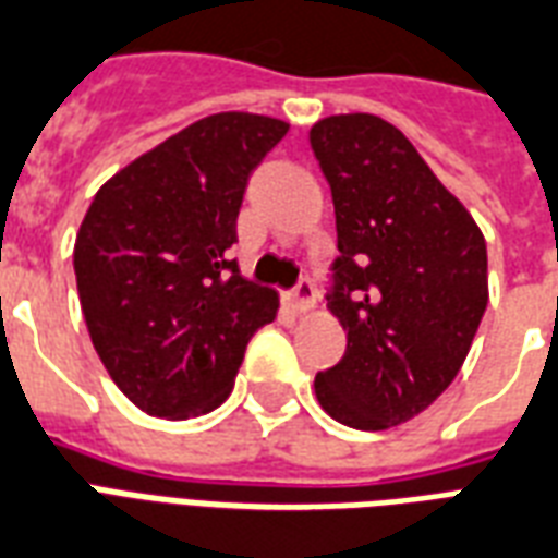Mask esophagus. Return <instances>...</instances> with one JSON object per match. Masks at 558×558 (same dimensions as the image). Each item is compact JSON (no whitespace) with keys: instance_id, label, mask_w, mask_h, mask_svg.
Wrapping results in <instances>:
<instances>
[{"instance_id":"esophagus-1","label":"esophagus","mask_w":558,"mask_h":558,"mask_svg":"<svg viewBox=\"0 0 558 558\" xmlns=\"http://www.w3.org/2000/svg\"><path fill=\"white\" fill-rule=\"evenodd\" d=\"M288 303L294 305L296 312H308V308H314V303H317V291H314V284L308 282V279H300L294 291L288 294Z\"/></svg>"}]
</instances>
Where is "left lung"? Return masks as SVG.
<instances>
[{"mask_svg": "<svg viewBox=\"0 0 558 558\" xmlns=\"http://www.w3.org/2000/svg\"><path fill=\"white\" fill-rule=\"evenodd\" d=\"M308 141L341 253L326 305L347 332L314 393L338 423L376 433L429 409L468 359L488 305L485 238L383 117H326Z\"/></svg>", "mask_w": 558, "mask_h": 558, "instance_id": "left-lung-1", "label": "left lung"}]
</instances>
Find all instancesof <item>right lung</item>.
I'll list each match as a JSON object with an SVG mask.
<instances>
[{"label":"right lung","mask_w":558,"mask_h":558,"mask_svg":"<svg viewBox=\"0 0 558 558\" xmlns=\"http://www.w3.org/2000/svg\"><path fill=\"white\" fill-rule=\"evenodd\" d=\"M284 135L274 117H203L96 191L75 234V284L105 371L141 412H215L253 332L276 317L274 288L226 253L246 182Z\"/></svg>","instance_id":"obj_1"}]
</instances>
